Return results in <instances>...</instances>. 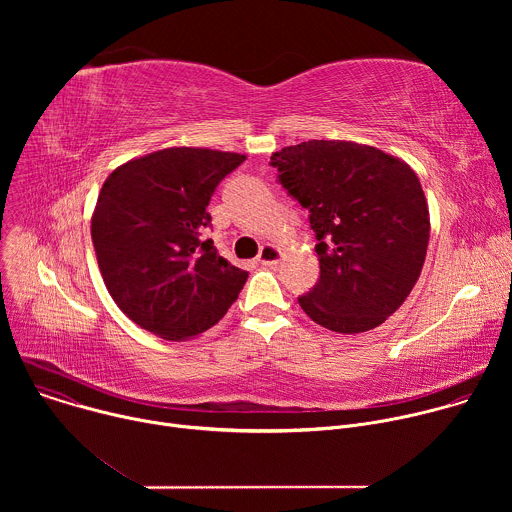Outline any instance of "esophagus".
<instances>
[{
  "label": "esophagus",
  "mask_w": 512,
  "mask_h": 512,
  "mask_svg": "<svg viewBox=\"0 0 512 512\" xmlns=\"http://www.w3.org/2000/svg\"><path fill=\"white\" fill-rule=\"evenodd\" d=\"M279 259H281V251L277 247H273V245H263L259 255H257V261L261 265H277Z\"/></svg>",
  "instance_id": "34e87169"
}]
</instances>
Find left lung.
I'll return each mask as SVG.
<instances>
[{"instance_id": "1", "label": "left lung", "mask_w": 512, "mask_h": 512, "mask_svg": "<svg viewBox=\"0 0 512 512\" xmlns=\"http://www.w3.org/2000/svg\"><path fill=\"white\" fill-rule=\"evenodd\" d=\"M277 182L310 214L320 279L300 296L320 326L358 334L383 324L419 279L429 210L415 172L352 141L310 139L275 152Z\"/></svg>"}]
</instances>
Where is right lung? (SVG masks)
<instances>
[{
	"mask_svg": "<svg viewBox=\"0 0 512 512\" xmlns=\"http://www.w3.org/2000/svg\"><path fill=\"white\" fill-rule=\"evenodd\" d=\"M247 158L168 148L131 160L105 180L91 237L103 281L121 312L166 340L212 328L237 302L247 271L218 255L210 196Z\"/></svg>",
	"mask_w": 512,
	"mask_h": 512,
	"instance_id": "add662e5",
	"label": "right lung"
}]
</instances>
